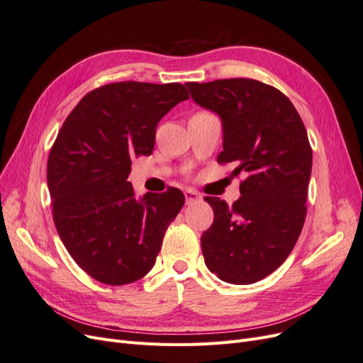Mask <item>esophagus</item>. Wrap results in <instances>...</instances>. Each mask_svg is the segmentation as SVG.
Masks as SVG:
<instances>
[{
	"mask_svg": "<svg viewBox=\"0 0 363 363\" xmlns=\"http://www.w3.org/2000/svg\"><path fill=\"white\" fill-rule=\"evenodd\" d=\"M184 199H186V203L191 204V203L199 201L201 199V195L192 189H188V191H184Z\"/></svg>",
	"mask_w": 363,
	"mask_h": 363,
	"instance_id": "34e87169",
	"label": "esophagus"
}]
</instances>
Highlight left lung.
Returning a JSON list of instances; mask_svg holds the SVG:
<instances>
[{
    "label": "left lung",
    "instance_id": "obj_1",
    "mask_svg": "<svg viewBox=\"0 0 363 363\" xmlns=\"http://www.w3.org/2000/svg\"><path fill=\"white\" fill-rule=\"evenodd\" d=\"M192 100L221 116L223 151L244 174L240 196L227 206L206 196L213 224L201 235L206 267L223 281L256 283L286 260L306 219L312 147L289 98L252 79L186 83Z\"/></svg>",
    "mask_w": 363,
    "mask_h": 363
}]
</instances>
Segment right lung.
I'll use <instances>...</instances> for the list:
<instances>
[{
    "label": "right lung",
    "mask_w": 363,
    "mask_h": 363,
    "mask_svg": "<svg viewBox=\"0 0 363 363\" xmlns=\"http://www.w3.org/2000/svg\"><path fill=\"white\" fill-rule=\"evenodd\" d=\"M189 98L180 83L119 82L86 94L48 156L52 219L86 274L121 286L150 272L168 225L184 204L180 189L135 199L131 159L150 156L159 121Z\"/></svg>",
    "instance_id": "right-lung-1"
}]
</instances>
